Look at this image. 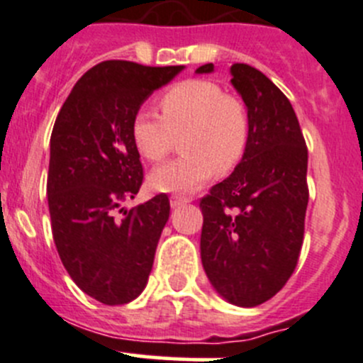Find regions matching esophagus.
Listing matches in <instances>:
<instances>
[{
    "label": "esophagus",
    "mask_w": 363,
    "mask_h": 363,
    "mask_svg": "<svg viewBox=\"0 0 363 363\" xmlns=\"http://www.w3.org/2000/svg\"><path fill=\"white\" fill-rule=\"evenodd\" d=\"M189 200H191V199H189V196H177V195H174V196H172V199H170V205H172V207H181V205H184V203H188L189 202Z\"/></svg>",
    "instance_id": "1"
}]
</instances>
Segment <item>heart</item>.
Masks as SVG:
<instances>
[{
    "label": "heart",
    "mask_w": 363,
    "mask_h": 363,
    "mask_svg": "<svg viewBox=\"0 0 363 363\" xmlns=\"http://www.w3.org/2000/svg\"><path fill=\"white\" fill-rule=\"evenodd\" d=\"M161 116L135 112L130 124L133 147L144 160H164L181 137L184 155L152 170L149 184L161 193H186L212 174L225 175L239 167L250 145L251 123L240 98L219 84L188 79L160 96Z\"/></svg>",
    "instance_id": "1"
}]
</instances>
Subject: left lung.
<instances>
[{"label":"left lung","mask_w":363,"mask_h":363,"mask_svg":"<svg viewBox=\"0 0 363 363\" xmlns=\"http://www.w3.org/2000/svg\"><path fill=\"white\" fill-rule=\"evenodd\" d=\"M214 65L200 67L211 73ZM251 123L239 167L200 200V251L208 281L240 307L272 298L294 274L303 242L307 145L294 107L259 69L230 68Z\"/></svg>","instance_id":"obj_1"}]
</instances>
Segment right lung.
Instances as JSON below:
<instances>
[{
    "instance_id": "1",
    "label": "right lung",
    "mask_w": 363,
    "mask_h": 363,
    "mask_svg": "<svg viewBox=\"0 0 363 363\" xmlns=\"http://www.w3.org/2000/svg\"><path fill=\"white\" fill-rule=\"evenodd\" d=\"M182 68L119 60L96 65L75 84L50 135L47 199L54 244L73 283L107 306H123L144 291L170 216L167 195L130 211L121 207L144 181L131 119Z\"/></svg>"
}]
</instances>
